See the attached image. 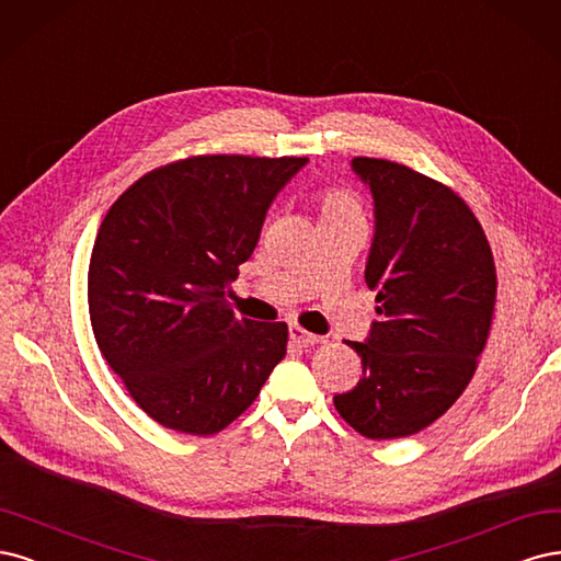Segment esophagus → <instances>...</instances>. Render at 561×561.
Wrapping results in <instances>:
<instances>
[{
  "mask_svg": "<svg viewBox=\"0 0 561 561\" xmlns=\"http://www.w3.org/2000/svg\"><path fill=\"white\" fill-rule=\"evenodd\" d=\"M288 337H291V342H294V345H298V347H312V345H317V342L321 340L319 335L305 331L302 327H291V329H288Z\"/></svg>",
  "mask_w": 561,
  "mask_h": 561,
  "instance_id": "esophagus-1",
  "label": "esophagus"
}]
</instances>
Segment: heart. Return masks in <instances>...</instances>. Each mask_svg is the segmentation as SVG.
<instances>
[{
	"label": "heart",
	"mask_w": 561,
	"mask_h": 561,
	"mask_svg": "<svg viewBox=\"0 0 561 561\" xmlns=\"http://www.w3.org/2000/svg\"><path fill=\"white\" fill-rule=\"evenodd\" d=\"M312 205L317 209L319 228H331V226L364 228V221H366L364 205H360V201L350 188H342V186L319 188L312 197Z\"/></svg>",
	"instance_id": "1"
}]
</instances>
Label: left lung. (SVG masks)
Wrapping results in <instances>:
<instances>
[{"mask_svg": "<svg viewBox=\"0 0 561 561\" xmlns=\"http://www.w3.org/2000/svg\"><path fill=\"white\" fill-rule=\"evenodd\" d=\"M352 170L375 201L366 284L379 319L366 342H347L364 377L333 403L360 436L393 440L436 422L471 382L496 267L476 214L449 186L382 158H354Z\"/></svg>", "mask_w": 561, "mask_h": 561, "instance_id": "obj_1", "label": "left lung"}]
</instances>
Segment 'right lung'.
I'll list each match as a JSON object with an SVG mask.
<instances>
[{
  "mask_svg": "<svg viewBox=\"0 0 561 561\" xmlns=\"http://www.w3.org/2000/svg\"><path fill=\"white\" fill-rule=\"evenodd\" d=\"M307 158L191 156L106 211L88 265L98 347L158 424L211 436L256 401L286 354L284 321L238 319L228 288Z\"/></svg>",
  "mask_w": 561,
  "mask_h": 561,
  "instance_id": "obj_1",
  "label": "right lung"
}]
</instances>
